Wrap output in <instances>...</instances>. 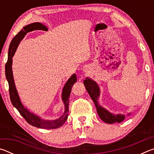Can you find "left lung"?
<instances>
[{
  "instance_id": "obj_1",
  "label": "left lung",
  "mask_w": 154,
  "mask_h": 154,
  "mask_svg": "<svg viewBox=\"0 0 154 154\" xmlns=\"http://www.w3.org/2000/svg\"><path fill=\"white\" fill-rule=\"evenodd\" d=\"M83 84L85 85V87L86 88V90L89 93V95L95 103V105L97 109V112L99 117L100 119L107 124H113L115 122H121L124 119L125 116L122 115H114L109 113L106 109H103L102 106L98 105V98L99 97V90L98 86L96 84V83L92 81L88 78H86L83 82Z\"/></svg>"
}]
</instances>
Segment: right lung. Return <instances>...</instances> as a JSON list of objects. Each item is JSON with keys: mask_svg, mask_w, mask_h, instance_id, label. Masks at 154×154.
Segmentation results:
<instances>
[{"mask_svg": "<svg viewBox=\"0 0 154 154\" xmlns=\"http://www.w3.org/2000/svg\"><path fill=\"white\" fill-rule=\"evenodd\" d=\"M23 29L20 31L14 38H13L11 43H10L9 52H8V60L6 64H5V75L9 83V91L10 94V99L11 101L15 108L17 109L19 113L21 114L23 118L25 119L28 124L32 125V126H35L38 128L43 129H56L58 128L66 122V119L69 116V97L71 94V89L74 83L77 82V76L74 74L70 77V79L67 81L65 84L64 87L62 90V100L64 104V113L60 118L53 121H48L43 120L39 117L35 116L33 113H30L26 109L22 104L21 103L19 96H18L16 88L15 86L14 77H13V72L11 69L12 64V58L14 57L16 49L20 41L24 37L27 32H31L35 30H48V28L42 24L38 22H35L33 24L26 26L23 28Z\"/></svg>", "mask_w": 154, "mask_h": 154, "instance_id": "add662e5", "label": "right lung"}]
</instances>
